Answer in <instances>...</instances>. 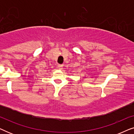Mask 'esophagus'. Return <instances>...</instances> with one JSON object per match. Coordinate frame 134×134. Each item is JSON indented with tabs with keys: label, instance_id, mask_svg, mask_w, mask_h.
I'll list each match as a JSON object with an SVG mask.
<instances>
[{
	"label": "esophagus",
	"instance_id": "1",
	"mask_svg": "<svg viewBox=\"0 0 134 134\" xmlns=\"http://www.w3.org/2000/svg\"><path fill=\"white\" fill-rule=\"evenodd\" d=\"M63 65H58V68L60 69V70H62V69H63Z\"/></svg>",
	"mask_w": 134,
	"mask_h": 134
}]
</instances>
